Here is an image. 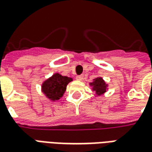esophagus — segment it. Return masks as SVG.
Returning a JSON list of instances; mask_svg holds the SVG:
<instances>
[{
  "label": "esophagus",
  "mask_w": 152,
  "mask_h": 152,
  "mask_svg": "<svg viewBox=\"0 0 152 152\" xmlns=\"http://www.w3.org/2000/svg\"><path fill=\"white\" fill-rule=\"evenodd\" d=\"M76 78H77V80H83V75H77V77H76Z\"/></svg>",
  "instance_id": "obj_1"
}]
</instances>
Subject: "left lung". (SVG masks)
I'll return each instance as SVG.
<instances>
[{
  "instance_id": "1",
  "label": "left lung",
  "mask_w": 152,
  "mask_h": 152,
  "mask_svg": "<svg viewBox=\"0 0 152 152\" xmlns=\"http://www.w3.org/2000/svg\"><path fill=\"white\" fill-rule=\"evenodd\" d=\"M91 85L93 86V91H95L98 95H101L106 92L107 90V85L102 77H97L94 79L93 83H91Z\"/></svg>"
}]
</instances>
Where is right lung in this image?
<instances>
[{"mask_svg": "<svg viewBox=\"0 0 152 152\" xmlns=\"http://www.w3.org/2000/svg\"><path fill=\"white\" fill-rule=\"evenodd\" d=\"M71 77L55 74L42 84V91L51 100H58L66 90L67 84L71 82Z\"/></svg>", "mask_w": 152, "mask_h": 152, "instance_id": "1", "label": "right lung"}]
</instances>
